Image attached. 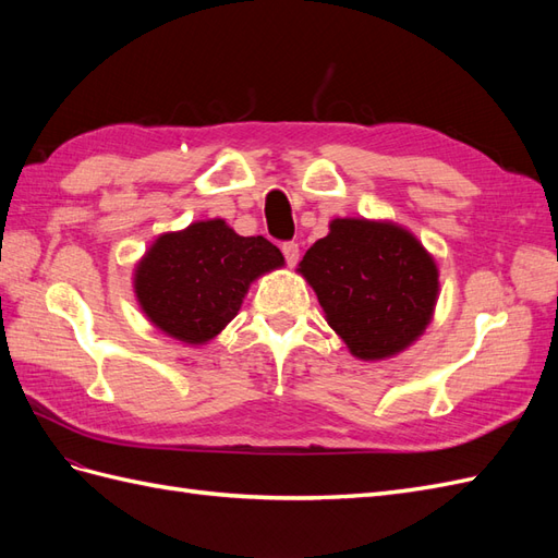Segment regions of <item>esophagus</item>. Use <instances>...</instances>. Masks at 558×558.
<instances>
[{"mask_svg": "<svg viewBox=\"0 0 558 558\" xmlns=\"http://www.w3.org/2000/svg\"><path fill=\"white\" fill-rule=\"evenodd\" d=\"M281 253H283V258H286V263H289L291 267L298 263V258H300V246L295 244V242H283L281 244Z\"/></svg>", "mask_w": 558, "mask_h": 558, "instance_id": "1", "label": "esophagus"}]
</instances>
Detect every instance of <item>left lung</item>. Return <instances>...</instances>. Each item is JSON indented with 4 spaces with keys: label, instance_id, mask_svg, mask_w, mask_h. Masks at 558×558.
<instances>
[{
    "label": "left lung",
    "instance_id": "left-lung-1",
    "mask_svg": "<svg viewBox=\"0 0 558 558\" xmlns=\"http://www.w3.org/2000/svg\"><path fill=\"white\" fill-rule=\"evenodd\" d=\"M330 328L353 356L377 361L410 347L428 326L437 267L408 230L335 218L300 263Z\"/></svg>",
    "mask_w": 558,
    "mask_h": 558
}]
</instances>
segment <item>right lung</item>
Returning a JSON list of instances; mask_svg holds the SVG:
<instances>
[{
  "label": "right lung",
  "instance_id": "1",
  "mask_svg": "<svg viewBox=\"0 0 558 558\" xmlns=\"http://www.w3.org/2000/svg\"><path fill=\"white\" fill-rule=\"evenodd\" d=\"M283 265L265 238H242L226 221H199L167 232L134 275L140 305L167 335L205 344L238 316L248 283Z\"/></svg>",
  "mask_w": 558,
  "mask_h": 558
}]
</instances>
